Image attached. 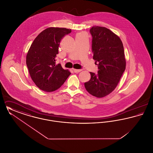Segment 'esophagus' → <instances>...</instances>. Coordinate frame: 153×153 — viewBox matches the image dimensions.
I'll return each mask as SVG.
<instances>
[{
    "label": "esophagus",
    "mask_w": 153,
    "mask_h": 153,
    "mask_svg": "<svg viewBox=\"0 0 153 153\" xmlns=\"http://www.w3.org/2000/svg\"><path fill=\"white\" fill-rule=\"evenodd\" d=\"M81 71H82L81 69H73V71H74V73H79V72H81Z\"/></svg>",
    "instance_id": "34e87169"
}]
</instances>
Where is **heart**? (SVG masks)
Instances as JSON below:
<instances>
[{
	"instance_id": "heart-1",
	"label": "heart",
	"mask_w": 153,
	"mask_h": 153,
	"mask_svg": "<svg viewBox=\"0 0 153 153\" xmlns=\"http://www.w3.org/2000/svg\"><path fill=\"white\" fill-rule=\"evenodd\" d=\"M80 34H84V33H80Z\"/></svg>"
}]
</instances>
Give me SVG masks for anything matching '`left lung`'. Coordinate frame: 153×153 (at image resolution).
<instances>
[{"mask_svg":"<svg viewBox=\"0 0 153 153\" xmlns=\"http://www.w3.org/2000/svg\"><path fill=\"white\" fill-rule=\"evenodd\" d=\"M90 33L93 59L99 71L96 74L90 72L91 79L84 85L91 95L101 98L116 88L125 71L123 45L119 36L106 27L94 26Z\"/></svg>","mask_w":153,"mask_h":153,"instance_id":"1","label":"left lung"}]
</instances>
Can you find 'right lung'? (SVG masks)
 <instances>
[{"instance_id": "right-lung-1", "label": "right lung", "mask_w": 153, "mask_h": 153, "mask_svg": "<svg viewBox=\"0 0 153 153\" xmlns=\"http://www.w3.org/2000/svg\"><path fill=\"white\" fill-rule=\"evenodd\" d=\"M71 31L66 28L49 27L39 33L31 44L26 56V65L31 79L40 89L54 91L71 74L60 64H56V57L61 40Z\"/></svg>"}]
</instances>
